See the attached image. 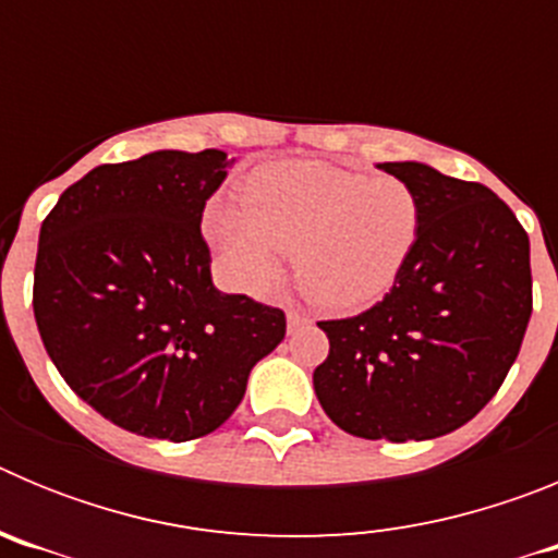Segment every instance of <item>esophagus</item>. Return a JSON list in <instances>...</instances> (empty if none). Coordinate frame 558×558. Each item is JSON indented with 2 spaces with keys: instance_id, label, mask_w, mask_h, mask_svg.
Instances as JSON below:
<instances>
[{
  "instance_id": "esophagus-1",
  "label": "esophagus",
  "mask_w": 558,
  "mask_h": 558,
  "mask_svg": "<svg viewBox=\"0 0 558 558\" xmlns=\"http://www.w3.org/2000/svg\"><path fill=\"white\" fill-rule=\"evenodd\" d=\"M304 324H307V315L299 313V310H288V329H290V332H293V329H299V327H304Z\"/></svg>"
}]
</instances>
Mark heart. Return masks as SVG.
<instances>
[{"mask_svg":"<svg viewBox=\"0 0 558 558\" xmlns=\"http://www.w3.org/2000/svg\"><path fill=\"white\" fill-rule=\"evenodd\" d=\"M206 236L223 276L265 293L295 251V276L329 310L379 302L405 270L422 209L405 181L366 179L324 161H274L243 184V206L211 204Z\"/></svg>","mask_w":558,"mask_h":558,"instance_id":"b5f03b06","label":"heart"}]
</instances>
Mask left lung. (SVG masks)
I'll list each match as a JSON object with an SVG mask.
<instances>
[{"instance_id": "1", "label": "left lung", "mask_w": 558, "mask_h": 558, "mask_svg": "<svg viewBox=\"0 0 558 558\" xmlns=\"http://www.w3.org/2000/svg\"><path fill=\"white\" fill-rule=\"evenodd\" d=\"M377 167L416 195V248L383 302L354 318L318 322L329 354L313 386L340 430L425 441L481 413L520 354L531 245L489 186L418 161Z\"/></svg>"}]
</instances>
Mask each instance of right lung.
<instances>
[{
    "mask_svg": "<svg viewBox=\"0 0 558 558\" xmlns=\"http://www.w3.org/2000/svg\"><path fill=\"white\" fill-rule=\"evenodd\" d=\"M231 161L211 147L100 165L41 223L44 349L86 405L136 436L218 430L284 338L282 310L211 284L201 218Z\"/></svg>",
    "mask_w": 558,
    "mask_h": 558,
    "instance_id": "1",
    "label": "right lung"
}]
</instances>
